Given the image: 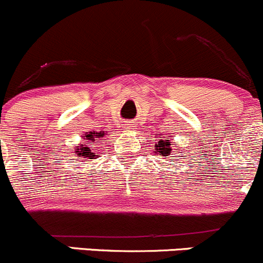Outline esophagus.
Returning <instances> with one entry per match:
<instances>
[{
	"label": "esophagus",
	"instance_id": "34e87169",
	"mask_svg": "<svg viewBox=\"0 0 263 263\" xmlns=\"http://www.w3.org/2000/svg\"><path fill=\"white\" fill-rule=\"evenodd\" d=\"M124 128L128 129V130H132V129H134L135 128L134 121H126V123L124 124Z\"/></svg>",
	"mask_w": 263,
	"mask_h": 263
}]
</instances>
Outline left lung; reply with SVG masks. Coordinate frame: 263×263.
<instances>
[{
  "mask_svg": "<svg viewBox=\"0 0 263 263\" xmlns=\"http://www.w3.org/2000/svg\"><path fill=\"white\" fill-rule=\"evenodd\" d=\"M155 149H156V155L163 156L165 158L167 157V156H170L171 151H173V148H171V144H170V138H167V139H160V142L156 143ZM176 152H178V151H176Z\"/></svg>",
  "mask_w": 263,
  "mask_h": 263,
  "instance_id": "8db88e82",
  "label": "left lung"
}]
</instances>
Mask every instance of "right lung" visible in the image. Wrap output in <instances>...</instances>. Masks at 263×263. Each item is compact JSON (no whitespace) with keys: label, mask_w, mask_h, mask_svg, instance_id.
Wrapping results in <instances>:
<instances>
[{"label":"right lung","mask_w":263,"mask_h":263,"mask_svg":"<svg viewBox=\"0 0 263 263\" xmlns=\"http://www.w3.org/2000/svg\"><path fill=\"white\" fill-rule=\"evenodd\" d=\"M105 135V132H89L84 134V144L77 145L74 149V153L77 155V157L82 161L87 160H95V158L100 157V155H97L98 148L97 143H100L102 139V137Z\"/></svg>","instance_id":"add662e5"}]
</instances>
